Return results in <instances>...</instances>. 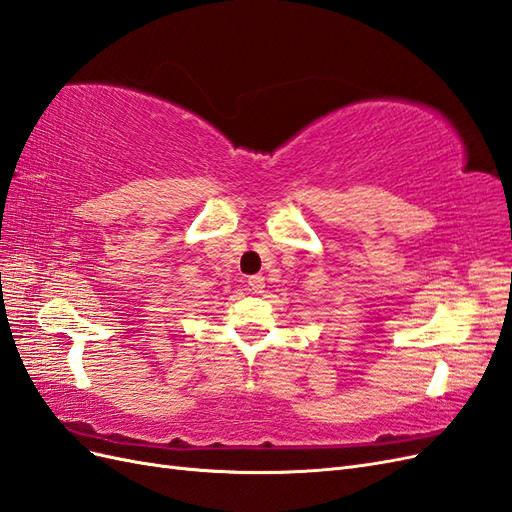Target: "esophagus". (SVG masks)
<instances>
[{
	"label": "esophagus",
	"instance_id": "esophagus-1",
	"mask_svg": "<svg viewBox=\"0 0 512 512\" xmlns=\"http://www.w3.org/2000/svg\"><path fill=\"white\" fill-rule=\"evenodd\" d=\"M264 287H266V279L261 274H255V276H251V279H248V289H251L253 294H261Z\"/></svg>",
	"mask_w": 512,
	"mask_h": 512
}]
</instances>
